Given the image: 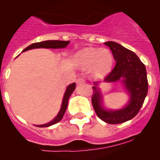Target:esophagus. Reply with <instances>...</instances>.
Returning a JSON list of instances; mask_svg holds the SVG:
<instances>
[{"label": "esophagus", "mask_w": 160, "mask_h": 160, "mask_svg": "<svg viewBox=\"0 0 160 160\" xmlns=\"http://www.w3.org/2000/svg\"><path fill=\"white\" fill-rule=\"evenodd\" d=\"M76 82H77L78 85L83 84V83H85V79L82 78H78L77 79Z\"/></svg>", "instance_id": "34e87169"}]
</instances>
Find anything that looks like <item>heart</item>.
Listing matches in <instances>:
<instances>
[{
	"label": "heart",
	"mask_w": 160,
	"mask_h": 160,
	"mask_svg": "<svg viewBox=\"0 0 160 160\" xmlns=\"http://www.w3.org/2000/svg\"><path fill=\"white\" fill-rule=\"evenodd\" d=\"M75 59L83 69L92 68L94 74L98 78L106 75L113 63L112 53L107 49L86 48L76 54Z\"/></svg>",
	"instance_id": "obj_1"
}]
</instances>
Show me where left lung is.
<instances>
[{
    "label": "left lung",
    "mask_w": 160,
    "mask_h": 160,
    "mask_svg": "<svg viewBox=\"0 0 160 160\" xmlns=\"http://www.w3.org/2000/svg\"><path fill=\"white\" fill-rule=\"evenodd\" d=\"M112 52L115 66L105 78L104 81L121 80L130 94L129 102L125 107L117 111H107L103 108L102 97L98 90V83L92 87L93 107L98 117L110 124H118L131 119L138 113L145 100L148 90V82L145 65L134 52L114 42H105Z\"/></svg>",
    "instance_id": "8db88e82"
}]
</instances>
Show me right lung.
I'll list each match as a JSON object with an SVG mask.
<instances>
[{"mask_svg": "<svg viewBox=\"0 0 160 160\" xmlns=\"http://www.w3.org/2000/svg\"><path fill=\"white\" fill-rule=\"evenodd\" d=\"M70 43L69 41H58V40H53V41H44V42H36V43L31 44L30 46H29L28 47L25 48L22 52L27 51L29 49H37V48H46V49H62V48H65L67 46L68 44ZM76 84L74 82L70 84V86H68L67 88H66V92L64 94V97H63L62 100V107H61L60 111L58 114V115L52 120L51 122H48L46 124H43V125H38L37 127L38 128H47L49 126H52L53 124H56L57 122H60L62 118L64 116V114L66 111V108H67L68 105V100L70 98V95L72 94V93L73 92V90H75Z\"/></svg>", "mask_w": 160, "mask_h": 160, "instance_id": "obj_1", "label": "right lung"}]
</instances>
